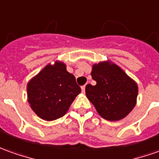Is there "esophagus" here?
I'll return each instance as SVG.
<instances>
[{
    "instance_id": "34e87169",
    "label": "esophagus",
    "mask_w": 159,
    "mask_h": 159,
    "mask_svg": "<svg viewBox=\"0 0 159 159\" xmlns=\"http://www.w3.org/2000/svg\"><path fill=\"white\" fill-rule=\"evenodd\" d=\"M81 91H82V93H85V91H86V85L81 86Z\"/></svg>"
}]
</instances>
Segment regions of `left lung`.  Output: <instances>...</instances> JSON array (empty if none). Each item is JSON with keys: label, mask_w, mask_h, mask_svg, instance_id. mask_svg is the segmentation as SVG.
<instances>
[{"label": "left lung", "mask_w": 159, "mask_h": 159, "mask_svg": "<svg viewBox=\"0 0 159 159\" xmlns=\"http://www.w3.org/2000/svg\"><path fill=\"white\" fill-rule=\"evenodd\" d=\"M92 77L97 84L86 86V97L103 119L117 121L127 116L136 105L138 86L115 64L93 65Z\"/></svg>", "instance_id": "obj_1"}]
</instances>
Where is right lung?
<instances>
[{
  "instance_id": "add662e5",
  "label": "right lung",
  "mask_w": 159,
  "mask_h": 159,
  "mask_svg": "<svg viewBox=\"0 0 159 159\" xmlns=\"http://www.w3.org/2000/svg\"><path fill=\"white\" fill-rule=\"evenodd\" d=\"M80 92L75 77L61 62L48 65L27 84L30 107L40 118L48 121L64 116Z\"/></svg>"
}]
</instances>
